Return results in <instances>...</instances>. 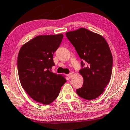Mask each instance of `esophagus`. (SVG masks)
Masks as SVG:
<instances>
[{"instance_id": "34e87169", "label": "esophagus", "mask_w": 130, "mask_h": 130, "mask_svg": "<svg viewBox=\"0 0 130 130\" xmlns=\"http://www.w3.org/2000/svg\"><path fill=\"white\" fill-rule=\"evenodd\" d=\"M67 75H68V77L69 78H71L72 77H73V73L69 74H68Z\"/></svg>"}]
</instances>
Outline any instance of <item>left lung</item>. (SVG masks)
I'll use <instances>...</instances> for the list:
<instances>
[{"label":"left lung","instance_id":"obj_1","mask_svg":"<svg viewBox=\"0 0 130 130\" xmlns=\"http://www.w3.org/2000/svg\"><path fill=\"white\" fill-rule=\"evenodd\" d=\"M66 36L75 47L83 61L87 62L79 73L83 77V84L76 90L85 100H92L101 95L109 83L112 72L113 57L109 44L103 36L85 28L66 33Z\"/></svg>","mask_w":130,"mask_h":130}]
</instances>
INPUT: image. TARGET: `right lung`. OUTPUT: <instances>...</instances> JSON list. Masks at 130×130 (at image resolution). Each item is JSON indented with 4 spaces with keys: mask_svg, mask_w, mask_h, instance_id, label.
Instances as JSON below:
<instances>
[{
    "mask_svg": "<svg viewBox=\"0 0 130 130\" xmlns=\"http://www.w3.org/2000/svg\"><path fill=\"white\" fill-rule=\"evenodd\" d=\"M63 34L39 35L21 47L17 58L21 86L33 100L49 104L59 94L67 82L65 76L51 71L53 56L59 47Z\"/></svg>",
    "mask_w": 130,
    "mask_h": 130,
    "instance_id": "obj_1",
    "label": "right lung"
}]
</instances>
